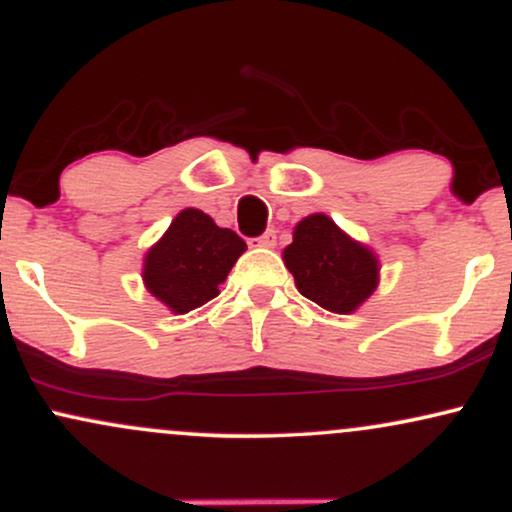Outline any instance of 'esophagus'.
<instances>
[{
	"instance_id": "obj_1",
	"label": "esophagus",
	"mask_w": 512,
	"mask_h": 512,
	"mask_svg": "<svg viewBox=\"0 0 512 512\" xmlns=\"http://www.w3.org/2000/svg\"><path fill=\"white\" fill-rule=\"evenodd\" d=\"M252 243H255L257 248H274V243H276V231H274V228H267V231H264L262 236L252 238Z\"/></svg>"
}]
</instances>
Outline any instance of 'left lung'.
Here are the masks:
<instances>
[{
  "label": "left lung",
  "mask_w": 512,
  "mask_h": 512,
  "mask_svg": "<svg viewBox=\"0 0 512 512\" xmlns=\"http://www.w3.org/2000/svg\"><path fill=\"white\" fill-rule=\"evenodd\" d=\"M284 262L305 298L332 310L351 313L378 286V260L325 214L303 219L284 250Z\"/></svg>",
  "instance_id": "1"
}]
</instances>
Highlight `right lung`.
<instances>
[{"label": "right lung", "mask_w": 512, "mask_h": 512, "mask_svg": "<svg viewBox=\"0 0 512 512\" xmlns=\"http://www.w3.org/2000/svg\"><path fill=\"white\" fill-rule=\"evenodd\" d=\"M245 248L231 228H219L204 211L185 209L146 252L144 284L173 313H190L219 296V286Z\"/></svg>", "instance_id": "right-lung-1"}]
</instances>
